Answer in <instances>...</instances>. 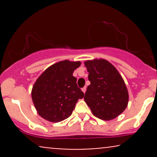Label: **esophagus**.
Wrapping results in <instances>:
<instances>
[{"label": "esophagus", "instance_id": "esophagus-1", "mask_svg": "<svg viewBox=\"0 0 157 157\" xmlns=\"http://www.w3.org/2000/svg\"><path fill=\"white\" fill-rule=\"evenodd\" d=\"M86 87L82 88V92H83V93L85 94V93H86Z\"/></svg>", "mask_w": 157, "mask_h": 157}]
</instances>
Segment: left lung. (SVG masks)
Instances as JSON below:
<instances>
[{
  "instance_id": "1",
  "label": "left lung",
  "mask_w": 157,
  "mask_h": 157,
  "mask_svg": "<svg viewBox=\"0 0 157 157\" xmlns=\"http://www.w3.org/2000/svg\"><path fill=\"white\" fill-rule=\"evenodd\" d=\"M84 64L91 82L85 94V102L100 120L117 117L128 103V92L120 74L105 59L86 60Z\"/></svg>"
}]
</instances>
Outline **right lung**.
<instances>
[{
    "mask_svg": "<svg viewBox=\"0 0 157 157\" xmlns=\"http://www.w3.org/2000/svg\"><path fill=\"white\" fill-rule=\"evenodd\" d=\"M80 65V61H60L48 67L37 79L32 99L41 117L58 122L71 116L77 102L84 96L73 76Z\"/></svg>",
    "mask_w": 157,
    "mask_h": 157,
    "instance_id": "right-lung-1",
    "label": "right lung"
}]
</instances>
